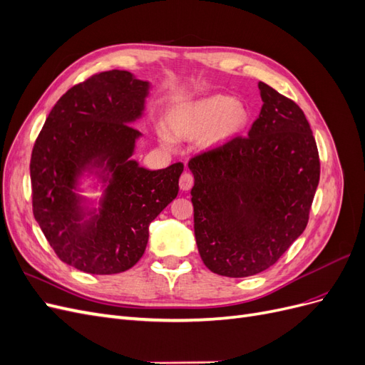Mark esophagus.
<instances>
[{"label": "esophagus", "mask_w": 365, "mask_h": 365, "mask_svg": "<svg viewBox=\"0 0 365 365\" xmlns=\"http://www.w3.org/2000/svg\"><path fill=\"white\" fill-rule=\"evenodd\" d=\"M192 185H193V176H192V173L184 172L181 175V178H180V189L184 190V192L185 190H190Z\"/></svg>", "instance_id": "34e87169"}]
</instances>
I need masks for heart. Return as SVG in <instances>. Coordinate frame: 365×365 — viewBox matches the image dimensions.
Masks as SVG:
<instances>
[{
  "label": "heart",
  "mask_w": 365,
  "mask_h": 365,
  "mask_svg": "<svg viewBox=\"0 0 365 365\" xmlns=\"http://www.w3.org/2000/svg\"><path fill=\"white\" fill-rule=\"evenodd\" d=\"M248 123L245 106L230 96H208L176 106L168 115L172 134L178 138L193 140L201 137L205 149L224 146L237 137ZM163 146L173 148L175 141L165 130H160Z\"/></svg>",
  "instance_id": "1"
}]
</instances>
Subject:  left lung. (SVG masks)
<instances>
[{
	"mask_svg": "<svg viewBox=\"0 0 365 365\" xmlns=\"http://www.w3.org/2000/svg\"><path fill=\"white\" fill-rule=\"evenodd\" d=\"M262 109L248 137L189 161L195 237L205 267L250 277L304 231L319 181L317 143L291 98L259 82Z\"/></svg>",
	"mask_w": 365,
	"mask_h": 365,
	"instance_id": "1",
	"label": "left lung"
}]
</instances>
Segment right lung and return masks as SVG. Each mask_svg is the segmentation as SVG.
<instances>
[{
  "mask_svg": "<svg viewBox=\"0 0 365 365\" xmlns=\"http://www.w3.org/2000/svg\"><path fill=\"white\" fill-rule=\"evenodd\" d=\"M150 83L111 70L74 85L53 106L30 160L33 215L63 262L88 274L123 272L145 254L149 225L178 195L182 164L141 168L134 155ZM93 174L96 209L76 193Z\"/></svg>",
  "mask_w": 365,
  "mask_h": 365,
  "instance_id": "obj_1",
  "label": "right lung"
}]
</instances>
